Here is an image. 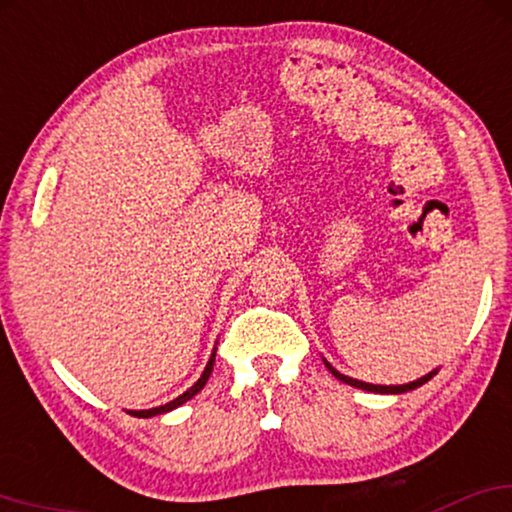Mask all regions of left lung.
I'll return each instance as SVG.
<instances>
[{"mask_svg":"<svg viewBox=\"0 0 512 512\" xmlns=\"http://www.w3.org/2000/svg\"><path fill=\"white\" fill-rule=\"evenodd\" d=\"M324 364H327V369L331 371V374H334V376L338 378V381L348 383V386H353V388L369 390V393H383V395H400V393H409V390H414V388H418V386H423V383H428L430 378H433V376L437 374V369H435V371H430V374H426V376L416 378V381L404 383V386H374V383H364V381H357V378H350V376L341 374V371H336L334 367H331V364H329L327 360H324Z\"/></svg>","mask_w":512,"mask_h":512,"instance_id":"left-lung-1","label":"left lung"}]
</instances>
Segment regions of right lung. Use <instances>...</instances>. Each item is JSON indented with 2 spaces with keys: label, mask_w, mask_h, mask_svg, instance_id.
<instances>
[{
  "label": "right lung",
  "mask_w": 512,
  "mask_h": 512,
  "mask_svg": "<svg viewBox=\"0 0 512 512\" xmlns=\"http://www.w3.org/2000/svg\"><path fill=\"white\" fill-rule=\"evenodd\" d=\"M214 360H216V350L214 353H211V360L207 362V367H204V371H202V376L197 378V383L192 388H188L185 390L183 395H178L176 400H171V402H167V404H162V407H155V409H143V411H129L131 416H138V418H150V416H157V414H167V411H171V409H176V407H181V404H185L188 400H192V397H195L199 390H202L204 386H207V381H209V376H211V369H214Z\"/></svg>",
  "instance_id": "add662e5"
}]
</instances>
